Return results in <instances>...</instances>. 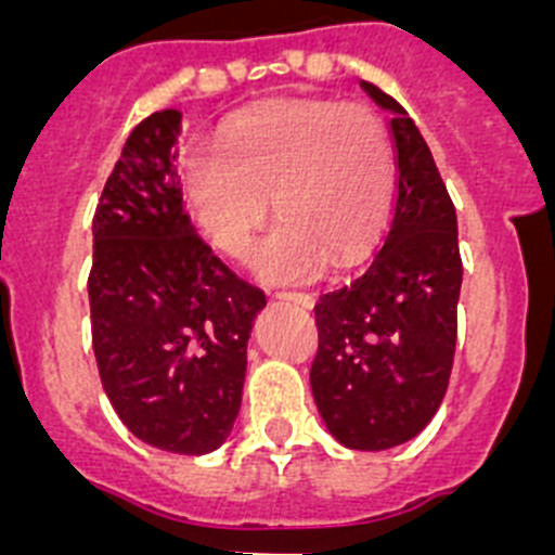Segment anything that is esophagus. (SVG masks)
Segmentation results:
<instances>
[{"label": "esophagus", "instance_id": "esophagus-1", "mask_svg": "<svg viewBox=\"0 0 555 555\" xmlns=\"http://www.w3.org/2000/svg\"><path fill=\"white\" fill-rule=\"evenodd\" d=\"M278 300H283V302H292V306H300V308H313V297H311V294L281 292V294H278Z\"/></svg>", "mask_w": 555, "mask_h": 555}]
</instances>
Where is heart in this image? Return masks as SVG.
Returning a JSON list of instances; mask_svg holds the SVG:
<instances>
[{"mask_svg":"<svg viewBox=\"0 0 555 555\" xmlns=\"http://www.w3.org/2000/svg\"><path fill=\"white\" fill-rule=\"evenodd\" d=\"M395 152L370 107L292 102L244 116L217 152L191 155L185 203L208 242L249 258L269 217L255 269L267 281H306L322 263L350 267L380 238L391 208Z\"/></svg>","mask_w":555,"mask_h":555,"instance_id":"1","label":"heart"}]
</instances>
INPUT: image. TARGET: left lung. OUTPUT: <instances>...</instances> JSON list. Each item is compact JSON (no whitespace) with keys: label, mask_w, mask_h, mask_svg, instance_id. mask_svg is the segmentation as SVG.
I'll use <instances>...</instances> for the list:
<instances>
[{"label":"left lung","mask_w":555,"mask_h":555,"mask_svg":"<svg viewBox=\"0 0 555 555\" xmlns=\"http://www.w3.org/2000/svg\"><path fill=\"white\" fill-rule=\"evenodd\" d=\"M391 116L397 203L364 274L322 294L313 403L338 444L389 450L423 434L448 391L461 294L459 222L423 132L372 82H358Z\"/></svg>","instance_id":"left-lung-1"}]
</instances>
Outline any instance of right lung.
Masks as SVG:
<instances>
[{"mask_svg": "<svg viewBox=\"0 0 555 555\" xmlns=\"http://www.w3.org/2000/svg\"><path fill=\"white\" fill-rule=\"evenodd\" d=\"M183 113L130 132L94 214L88 278L102 386L150 448L205 455L242 409L247 341L267 297L210 253L183 210Z\"/></svg>", "mask_w": 555, "mask_h": 555, "instance_id": "add662e5", "label": "right lung"}]
</instances>
